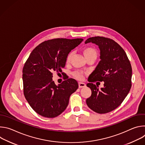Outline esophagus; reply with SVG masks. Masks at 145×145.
<instances>
[{"label": "esophagus", "mask_w": 145, "mask_h": 145, "mask_svg": "<svg viewBox=\"0 0 145 145\" xmlns=\"http://www.w3.org/2000/svg\"><path fill=\"white\" fill-rule=\"evenodd\" d=\"M86 87V84L85 83H84V82H78V87L80 88H84Z\"/></svg>", "instance_id": "1"}]
</instances>
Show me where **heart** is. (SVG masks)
Returning <instances> with one entry per match:
<instances>
[{"label":"heart","mask_w":145,"mask_h":145,"mask_svg":"<svg viewBox=\"0 0 145 145\" xmlns=\"http://www.w3.org/2000/svg\"><path fill=\"white\" fill-rule=\"evenodd\" d=\"M72 52H71L68 54L67 57V63H69L71 61L72 56ZM83 54L86 58V59H88L89 58L92 57H97V53L96 50L92 48V47H87L83 49ZM74 76L78 78V79H81L82 78V74L80 72H76L74 74Z\"/></svg>","instance_id":"heart-1"}]
</instances>
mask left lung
<instances>
[{
	"mask_svg": "<svg viewBox=\"0 0 145 145\" xmlns=\"http://www.w3.org/2000/svg\"><path fill=\"white\" fill-rule=\"evenodd\" d=\"M97 45L100 51V61L89 75L87 84L91 96L86 100L89 108L98 114H106L119 106L131 87L132 68L123 49L114 40L95 37L87 39L85 44ZM104 81V87L99 90L92 82Z\"/></svg>",
	"mask_w": 145,
	"mask_h": 145,
	"instance_id": "left-lung-1",
	"label": "left lung"
}]
</instances>
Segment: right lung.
I'll return each instance as SVG.
<instances>
[{
    "label": "right lung",
    "instance_id": "add662e5",
    "mask_svg": "<svg viewBox=\"0 0 145 145\" xmlns=\"http://www.w3.org/2000/svg\"><path fill=\"white\" fill-rule=\"evenodd\" d=\"M82 38H55L40 44L30 53L23 68L24 93L31 107L39 115L55 118L67 108L71 95L78 87L68 78L56 86L53 72H61L69 52Z\"/></svg>",
    "mask_w": 145,
    "mask_h": 145
}]
</instances>
